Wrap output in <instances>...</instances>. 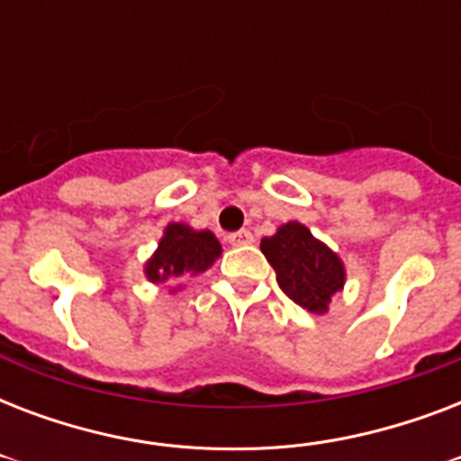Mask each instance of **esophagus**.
Instances as JSON below:
<instances>
[{
    "label": "esophagus",
    "instance_id": "esophagus-1",
    "mask_svg": "<svg viewBox=\"0 0 461 461\" xmlns=\"http://www.w3.org/2000/svg\"><path fill=\"white\" fill-rule=\"evenodd\" d=\"M227 239H230L231 246H246L253 241V234L249 230H239V231H234V234H230Z\"/></svg>",
    "mask_w": 461,
    "mask_h": 461
}]
</instances>
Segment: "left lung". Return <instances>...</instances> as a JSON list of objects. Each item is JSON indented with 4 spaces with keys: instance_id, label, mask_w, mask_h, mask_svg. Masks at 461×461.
Masks as SVG:
<instances>
[{
    "instance_id": "obj_1",
    "label": "left lung",
    "mask_w": 461,
    "mask_h": 461,
    "mask_svg": "<svg viewBox=\"0 0 461 461\" xmlns=\"http://www.w3.org/2000/svg\"><path fill=\"white\" fill-rule=\"evenodd\" d=\"M260 251L277 273V285L311 313H328L330 299L344 287V263L302 222L282 224L260 241Z\"/></svg>"
}]
</instances>
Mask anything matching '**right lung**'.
Listing matches in <instances>:
<instances>
[{"mask_svg":"<svg viewBox=\"0 0 461 461\" xmlns=\"http://www.w3.org/2000/svg\"><path fill=\"white\" fill-rule=\"evenodd\" d=\"M222 253V246L210 230H194L184 222L165 227L158 251L146 263V277L155 285H165L176 277H198Z\"/></svg>","mask_w":461,"mask_h":461,"instance_id":"right-lung-1","label":"right lung"}]
</instances>
